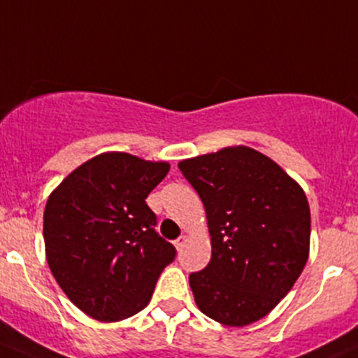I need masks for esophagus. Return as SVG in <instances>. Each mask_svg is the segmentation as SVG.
Listing matches in <instances>:
<instances>
[{
    "instance_id": "1",
    "label": "esophagus",
    "mask_w": 358,
    "mask_h": 358,
    "mask_svg": "<svg viewBox=\"0 0 358 358\" xmlns=\"http://www.w3.org/2000/svg\"><path fill=\"white\" fill-rule=\"evenodd\" d=\"M185 243H187V237H185V236H180L178 239L175 241V248L178 249V251H180V249H182L183 246H185Z\"/></svg>"
}]
</instances>
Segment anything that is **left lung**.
Returning <instances> with one entry per match:
<instances>
[{
	"label": "left lung",
	"mask_w": 358,
	"mask_h": 358,
	"mask_svg": "<svg viewBox=\"0 0 358 358\" xmlns=\"http://www.w3.org/2000/svg\"><path fill=\"white\" fill-rule=\"evenodd\" d=\"M178 168L199 194L211 236L208 266L189 277L197 306L230 327L263 319L308 259L305 192L277 162L243 145L185 159Z\"/></svg>",
	"instance_id": "1"
}]
</instances>
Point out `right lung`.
<instances>
[{
  "label": "right lung",
  "mask_w": 358,
  "mask_h": 358,
  "mask_svg": "<svg viewBox=\"0 0 358 358\" xmlns=\"http://www.w3.org/2000/svg\"><path fill=\"white\" fill-rule=\"evenodd\" d=\"M168 171V162L106 152L76 168L48 197L46 259L86 315L115 322L138 313L175 259V246L156 232L145 202Z\"/></svg>",
  "instance_id": "obj_1"
}]
</instances>
